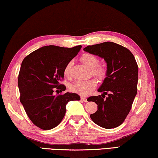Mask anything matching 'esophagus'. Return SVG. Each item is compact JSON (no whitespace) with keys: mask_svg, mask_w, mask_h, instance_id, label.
Segmentation results:
<instances>
[{"mask_svg":"<svg viewBox=\"0 0 158 158\" xmlns=\"http://www.w3.org/2000/svg\"><path fill=\"white\" fill-rule=\"evenodd\" d=\"M81 99L82 101H83V102H87V98H85V97H81Z\"/></svg>","mask_w":158,"mask_h":158,"instance_id":"1","label":"esophagus"}]
</instances>
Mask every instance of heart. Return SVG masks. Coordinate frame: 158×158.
Returning a JSON list of instances; mask_svg holds the SVG:
<instances>
[{"label": "heart", "mask_w": 158, "mask_h": 158, "mask_svg": "<svg viewBox=\"0 0 158 158\" xmlns=\"http://www.w3.org/2000/svg\"><path fill=\"white\" fill-rule=\"evenodd\" d=\"M81 61L85 65L91 69L92 74L97 77L100 81H103L107 76V69L104 66H100V60L99 58L90 53H85L81 56ZM73 65V61H69L66 64L64 69V74L66 77H69L71 76V69ZM97 82L95 79H89L87 81H77L71 86V89L73 92L86 96L89 94L95 87Z\"/></svg>", "instance_id": "obj_1"}]
</instances>
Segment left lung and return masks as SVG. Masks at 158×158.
<instances>
[{
    "label": "left lung",
    "instance_id": "left-lung-1",
    "mask_svg": "<svg viewBox=\"0 0 158 158\" xmlns=\"http://www.w3.org/2000/svg\"><path fill=\"white\" fill-rule=\"evenodd\" d=\"M84 50L104 59L107 64V76L98 89L103 94L87 99L98 106L97 112L90 115V118L102 127H117L130 113L137 93L136 59L127 48L113 42L88 45Z\"/></svg>",
    "mask_w": 158,
    "mask_h": 158
}]
</instances>
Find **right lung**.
<instances>
[{"label":"right lung","instance_id":"right-lung-1","mask_svg":"<svg viewBox=\"0 0 158 158\" xmlns=\"http://www.w3.org/2000/svg\"><path fill=\"white\" fill-rule=\"evenodd\" d=\"M81 45L71 48L44 46L33 51L22 61L18 77L20 102L31 121L44 130L55 128L61 122L71 101L80 100L76 93L66 92L60 84L66 64L75 57Z\"/></svg>","mask_w":158,"mask_h":158}]
</instances>
